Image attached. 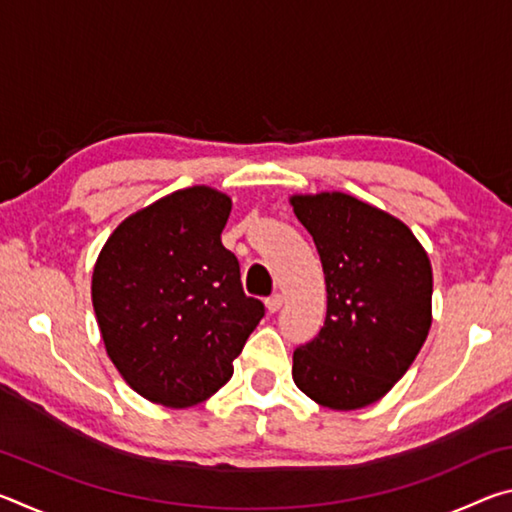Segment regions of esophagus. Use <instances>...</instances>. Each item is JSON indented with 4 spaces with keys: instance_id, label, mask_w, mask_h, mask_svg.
Here are the masks:
<instances>
[{
    "instance_id": "esophagus-1",
    "label": "esophagus",
    "mask_w": 512,
    "mask_h": 512,
    "mask_svg": "<svg viewBox=\"0 0 512 512\" xmlns=\"http://www.w3.org/2000/svg\"><path fill=\"white\" fill-rule=\"evenodd\" d=\"M282 296L280 293H273L271 298H266V309H268V314H275V311H280V307H282Z\"/></svg>"
}]
</instances>
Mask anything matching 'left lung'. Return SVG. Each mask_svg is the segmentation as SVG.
<instances>
[{"label": "left lung", "instance_id": "1", "mask_svg": "<svg viewBox=\"0 0 512 512\" xmlns=\"http://www.w3.org/2000/svg\"><path fill=\"white\" fill-rule=\"evenodd\" d=\"M327 284L325 325L293 352V381L334 411L384 397L431 327V262L406 225L350 194L291 196Z\"/></svg>", "mask_w": 512, "mask_h": 512}]
</instances>
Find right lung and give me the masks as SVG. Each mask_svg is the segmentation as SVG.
<instances>
[{"label":"right lung","mask_w":512,"mask_h":512,"mask_svg":"<svg viewBox=\"0 0 512 512\" xmlns=\"http://www.w3.org/2000/svg\"><path fill=\"white\" fill-rule=\"evenodd\" d=\"M230 210L212 187L178 189L121 221L94 264L92 305L106 352L149 402H205L228 384L232 361L264 318L221 244Z\"/></svg>","instance_id":"add662e5"}]
</instances>
